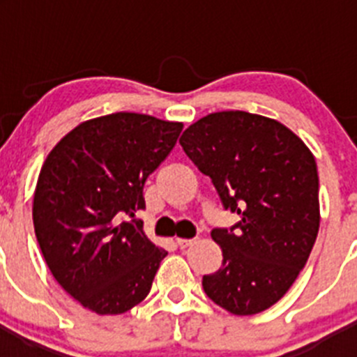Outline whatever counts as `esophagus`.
<instances>
[{
  "label": "esophagus",
  "instance_id": "1",
  "mask_svg": "<svg viewBox=\"0 0 357 357\" xmlns=\"http://www.w3.org/2000/svg\"><path fill=\"white\" fill-rule=\"evenodd\" d=\"M195 241H197V239H184V238H178V239H176V245H178V247H181V248H188V247H191V245H193Z\"/></svg>",
  "mask_w": 357,
  "mask_h": 357
}]
</instances>
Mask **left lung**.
I'll list each match as a JSON object with an SVG mask.
<instances>
[{"mask_svg": "<svg viewBox=\"0 0 357 357\" xmlns=\"http://www.w3.org/2000/svg\"><path fill=\"white\" fill-rule=\"evenodd\" d=\"M181 144L213 181L223 207L239 214L236 225L211 232L223 263L204 275V291L239 317L272 307L291 288L317 241L313 153L282 123L243 110L198 119Z\"/></svg>", "mask_w": 357, "mask_h": 357, "instance_id": "1", "label": "left lung"}]
</instances>
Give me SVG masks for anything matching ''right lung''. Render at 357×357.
I'll return each instance as SVG.
<instances>
[{
    "mask_svg": "<svg viewBox=\"0 0 357 357\" xmlns=\"http://www.w3.org/2000/svg\"><path fill=\"white\" fill-rule=\"evenodd\" d=\"M182 127L116 112L80 123L44 160L33 195L37 241L56 282L94 313L121 314L143 302L168 255L134 216Z\"/></svg>",
    "mask_w": 357,
    "mask_h": 357,
    "instance_id": "right-lung-1",
    "label": "right lung"
}]
</instances>
